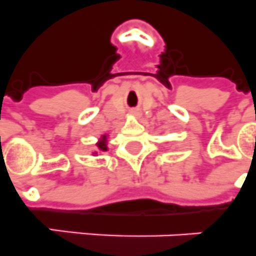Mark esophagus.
Instances as JSON below:
<instances>
[{"label": "esophagus", "instance_id": "obj_1", "mask_svg": "<svg viewBox=\"0 0 256 256\" xmlns=\"http://www.w3.org/2000/svg\"><path fill=\"white\" fill-rule=\"evenodd\" d=\"M134 113H135V112H134Z\"/></svg>", "mask_w": 256, "mask_h": 256}]
</instances>
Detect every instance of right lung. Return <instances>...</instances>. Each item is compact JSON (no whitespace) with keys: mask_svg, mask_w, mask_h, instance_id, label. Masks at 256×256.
<instances>
[{"mask_svg":"<svg viewBox=\"0 0 256 256\" xmlns=\"http://www.w3.org/2000/svg\"><path fill=\"white\" fill-rule=\"evenodd\" d=\"M98 147L102 150V151H106V144H105V136H102V139L100 140V143L98 144Z\"/></svg>","mask_w":256,"mask_h":256,"instance_id":"right-lung-1","label":"right lung"}]
</instances>
